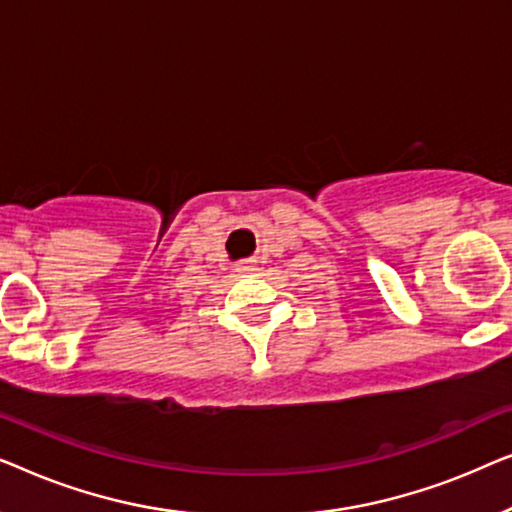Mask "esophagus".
<instances>
[{
    "label": "esophagus",
    "mask_w": 512,
    "mask_h": 512,
    "mask_svg": "<svg viewBox=\"0 0 512 512\" xmlns=\"http://www.w3.org/2000/svg\"><path fill=\"white\" fill-rule=\"evenodd\" d=\"M235 270H237V272H244V275H247V272L256 270V261H242V263H237Z\"/></svg>",
    "instance_id": "1"
}]
</instances>
